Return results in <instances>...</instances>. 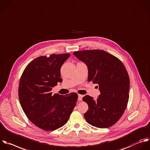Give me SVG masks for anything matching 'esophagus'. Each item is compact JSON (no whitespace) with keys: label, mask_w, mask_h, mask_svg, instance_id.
<instances>
[{"label":"esophagus","mask_w":150,"mask_h":150,"mask_svg":"<svg viewBox=\"0 0 150 150\" xmlns=\"http://www.w3.org/2000/svg\"><path fill=\"white\" fill-rule=\"evenodd\" d=\"M83 97V95H78V100L79 101H81V100H82V98Z\"/></svg>","instance_id":"esophagus-1"}]
</instances>
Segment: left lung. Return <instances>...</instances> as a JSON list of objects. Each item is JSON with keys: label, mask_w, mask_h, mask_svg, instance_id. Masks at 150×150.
<instances>
[{"label": "left lung", "mask_w": 150, "mask_h": 150, "mask_svg": "<svg viewBox=\"0 0 150 150\" xmlns=\"http://www.w3.org/2000/svg\"><path fill=\"white\" fill-rule=\"evenodd\" d=\"M88 69V81L98 84L100 92L96 100L86 95L83 100L88 109L84 114L91 125L109 128L122 116L129 99V78L119 59L100 50H84L73 52Z\"/></svg>", "instance_id": "1"}]
</instances>
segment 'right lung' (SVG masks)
<instances>
[{"instance_id":"1","label":"right lung","mask_w":150,"mask_h":150,"mask_svg":"<svg viewBox=\"0 0 150 150\" xmlns=\"http://www.w3.org/2000/svg\"><path fill=\"white\" fill-rule=\"evenodd\" d=\"M70 54L41 56L30 63L19 81L18 95L21 107L30 121L45 131L64 125L76 105V93L52 95V87L62 83L60 69Z\"/></svg>"}]
</instances>
